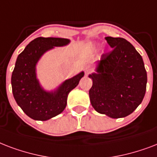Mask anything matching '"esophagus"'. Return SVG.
Instances as JSON below:
<instances>
[{"instance_id": "1", "label": "esophagus", "mask_w": 157, "mask_h": 157, "mask_svg": "<svg viewBox=\"0 0 157 157\" xmlns=\"http://www.w3.org/2000/svg\"><path fill=\"white\" fill-rule=\"evenodd\" d=\"M91 72H92V69H91V67L87 66V67L85 68V74H86V75H88Z\"/></svg>"}]
</instances>
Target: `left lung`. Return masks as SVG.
I'll list each match as a JSON object with an SVG mask.
<instances>
[{
	"instance_id": "left-lung-1",
	"label": "left lung",
	"mask_w": 157,
	"mask_h": 157,
	"mask_svg": "<svg viewBox=\"0 0 157 157\" xmlns=\"http://www.w3.org/2000/svg\"><path fill=\"white\" fill-rule=\"evenodd\" d=\"M113 50L98 61L92 79L90 101L98 113L113 119L128 116L145 96L147 76L141 55L122 37H105Z\"/></svg>"
}]
</instances>
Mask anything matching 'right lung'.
<instances>
[{
    "instance_id": "1",
    "label": "right lung",
    "mask_w": 157,
    "mask_h": 157,
    "mask_svg": "<svg viewBox=\"0 0 157 157\" xmlns=\"http://www.w3.org/2000/svg\"><path fill=\"white\" fill-rule=\"evenodd\" d=\"M70 39L37 37L18 56L11 76L12 92L18 105L33 120L45 121L65 110L70 91L84 76L82 71L62 82L54 91H46L37 78L36 66L41 57L56 47H64Z\"/></svg>"
}]
</instances>
